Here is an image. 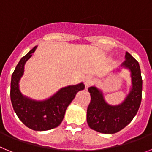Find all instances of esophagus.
I'll use <instances>...</instances> for the list:
<instances>
[{
    "label": "esophagus",
    "mask_w": 152,
    "mask_h": 152,
    "mask_svg": "<svg viewBox=\"0 0 152 152\" xmlns=\"http://www.w3.org/2000/svg\"><path fill=\"white\" fill-rule=\"evenodd\" d=\"M92 82H93V78L90 76H87L85 78V80H84V83H85L86 88H88L91 85Z\"/></svg>",
    "instance_id": "obj_1"
}]
</instances>
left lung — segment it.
I'll return each instance as SVG.
<instances>
[{
  "instance_id": "obj_1",
  "label": "left lung",
  "mask_w": 152,
  "mask_h": 152,
  "mask_svg": "<svg viewBox=\"0 0 152 152\" xmlns=\"http://www.w3.org/2000/svg\"><path fill=\"white\" fill-rule=\"evenodd\" d=\"M122 66L131 71V92L125 101L118 105H110L105 102L102 93L96 87L91 86L89 92L91 101L87 109V123L92 129L104 134H114L129 125L138 113L142 101V79L139 64L129 53H125Z\"/></svg>"
}]
</instances>
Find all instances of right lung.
<instances>
[{
	"mask_svg": "<svg viewBox=\"0 0 152 152\" xmlns=\"http://www.w3.org/2000/svg\"><path fill=\"white\" fill-rule=\"evenodd\" d=\"M37 47L21 60L16 66L10 83V99L14 112L26 126L35 131H46L60 125L64 118L66 109L80 90L85 89L83 83L69 86L58 91L56 94L45 101H34L24 97L19 89V80L23 73V66L32 56Z\"/></svg>",
	"mask_w": 152,
	"mask_h": 152,
	"instance_id": "1",
	"label": "right lung"
}]
</instances>
